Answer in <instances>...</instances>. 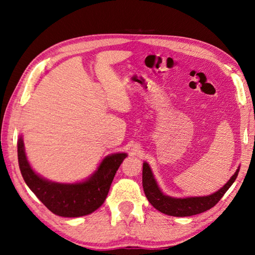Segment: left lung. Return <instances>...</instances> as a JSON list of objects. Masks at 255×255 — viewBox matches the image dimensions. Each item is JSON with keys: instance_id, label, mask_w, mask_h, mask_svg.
<instances>
[{"instance_id": "left-lung-1", "label": "left lung", "mask_w": 255, "mask_h": 255, "mask_svg": "<svg viewBox=\"0 0 255 255\" xmlns=\"http://www.w3.org/2000/svg\"><path fill=\"white\" fill-rule=\"evenodd\" d=\"M240 167L236 170L228 182L221 188L218 191L214 192L213 195L202 196V197H185L175 198L170 197L162 192L159 189L156 180L154 178L152 169L147 162L143 163V188L145 196L154 208H156L161 213L174 216V217H188L204 213L217 204L225 195V192L231 188L239 174Z\"/></svg>"}]
</instances>
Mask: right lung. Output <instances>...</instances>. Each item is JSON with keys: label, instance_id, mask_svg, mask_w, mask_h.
Wrapping results in <instances>:
<instances>
[{"label": "right lung", "instance_id": "obj_1", "mask_svg": "<svg viewBox=\"0 0 255 255\" xmlns=\"http://www.w3.org/2000/svg\"><path fill=\"white\" fill-rule=\"evenodd\" d=\"M126 157L127 153L110 154L88 179L75 183L54 182L33 171L25 155L22 136L18 139L19 167L24 182L51 213L62 217H81L101 207L116 172Z\"/></svg>", "mask_w": 255, "mask_h": 255}]
</instances>
